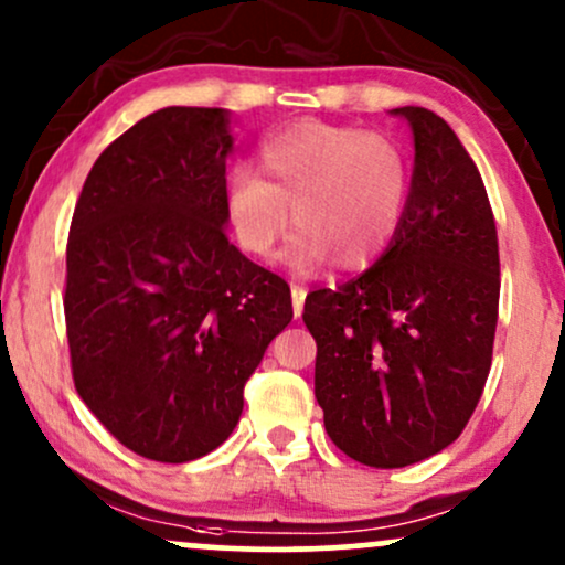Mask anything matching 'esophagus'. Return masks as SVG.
<instances>
[{
  "instance_id": "esophagus-1",
  "label": "esophagus",
  "mask_w": 565,
  "mask_h": 565,
  "mask_svg": "<svg viewBox=\"0 0 565 565\" xmlns=\"http://www.w3.org/2000/svg\"><path fill=\"white\" fill-rule=\"evenodd\" d=\"M305 287H300V284H291V310H295V316L302 313V305H305Z\"/></svg>"
}]
</instances>
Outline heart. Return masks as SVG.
I'll return each instance as SVG.
<instances>
[{
  "mask_svg": "<svg viewBox=\"0 0 565 565\" xmlns=\"http://www.w3.org/2000/svg\"><path fill=\"white\" fill-rule=\"evenodd\" d=\"M260 167L265 174L236 167L225 193L246 255H270L295 215L291 268L308 274L334 255L340 268L361 270L385 255L404 225L412 164L391 135L297 121L260 142Z\"/></svg>",
  "mask_w": 565,
  "mask_h": 565,
  "instance_id": "heart-1",
  "label": "heart"
}]
</instances>
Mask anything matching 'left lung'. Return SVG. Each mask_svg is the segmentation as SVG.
Listing matches in <instances>:
<instances>
[{"label":"left lung","mask_w":565,"mask_h":565,"mask_svg":"<svg viewBox=\"0 0 565 565\" xmlns=\"http://www.w3.org/2000/svg\"><path fill=\"white\" fill-rule=\"evenodd\" d=\"M414 132L404 225L364 274L308 295L316 401L340 451L406 468L459 438L494 353V212L454 129L427 108H395Z\"/></svg>","instance_id":"left-lung-1"}]
</instances>
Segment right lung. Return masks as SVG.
<instances>
[{
  "instance_id": "obj_1",
  "label": "right lung",
  "mask_w": 565,
  "mask_h": 565,
  "mask_svg": "<svg viewBox=\"0 0 565 565\" xmlns=\"http://www.w3.org/2000/svg\"><path fill=\"white\" fill-rule=\"evenodd\" d=\"M223 108L148 114L97 157L66 246L76 393L129 451L191 462L231 436L244 385L291 321L289 284L223 225Z\"/></svg>"
}]
</instances>
